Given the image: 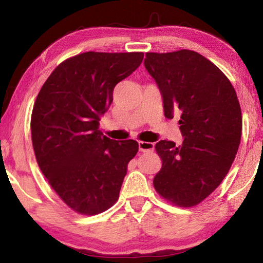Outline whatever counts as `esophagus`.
Listing matches in <instances>:
<instances>
[{"instance_id":"1","label":"esophagus","mask_w":263,"mask_h":263,"mask_svg":"<svg viewBox=\"0 0 263 263\" xmlns=\"http://www.w3.org/2000/svg\"><path fill=\"white\" fill-rule=\"evenodd\" d=\"M153 149H154V144H153V142L139 141V151H140V152L147 153V152H152Z\"/></svg>"}]
</instances>
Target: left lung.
Wrapping results in <instances>:
<instances>
[{"instance_id":"8db88e82","label":"left lung","mask_w":263,"mask_h":263,"mask_svg":"<svg viewBox=\"0 0 263 263\" xmlns=\"http://www.w3.org/2000/svg\"><path fill=\"white\" fill-rule=\"evenodd\" d=\"M144 64L162 95L164 117L181 114L184 138L180 146L167 140L155 145L162 166L154 189L176 206H195L221 183L238 152L242 116L237 92L215 64L195 51L147 52Z\"/></svg>"}]
</instances>
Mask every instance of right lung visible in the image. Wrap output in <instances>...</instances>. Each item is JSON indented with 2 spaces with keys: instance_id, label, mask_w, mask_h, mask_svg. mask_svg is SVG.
Here are the masks:
<instances>
[{
  "instance_id": "add662e5",
  "label": "right lung",
  "mask_w": 263,
  "mask_h": 263,
  "mask_svg": "<svg viewBox=\"0 0 263 263\" xmlns=\"http://www.w3.org/2000/svg\"><path fill=\"white\" fill-rule=\"evenodd\" d=\"M144 53L84 52L58 65L31 115L35 160L66 205L94 216L117 202L138 142L116 141L100 130L114 88L139 67Z\"/></svg>"
}]
</instances>
